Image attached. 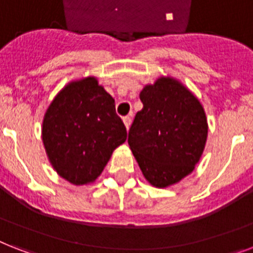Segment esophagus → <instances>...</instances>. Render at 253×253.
<instances>
[{
	"label": "esophagus",
	"mask_w": 253,
	"mask_h": 253,
	"mask_svg": "<svg viewBox=\"0 0 253 253\" xmlns=\"http://www.w3.org/2000/svg\"><path fill=\"white\" fill-rule=\"evenodd\" d=\"M131 122H132V120H131V117L127 116V117H125V118H123V123H125V126H126L127 130H128V128H130Z\"/></svg>",
	"instance_id": "obj_1"
}]
</instances>
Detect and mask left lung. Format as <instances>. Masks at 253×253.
Segmentation results:
<instances>
[{
	"mask_svg": "<svg viewBox=\"0 0 253 253\" xmlns=\"http://www.w3.org/2000/svg\"><path fill=\"white\" fill-rule=\"evenodd\" d=\"M140 100L128 145L145 179L165 188L195 169L208 136L207 117L194 93L173 78L145 85Z\"/></svg>",
	"mask_w": 253,
	"mask_h": 253,
	"instance_id": "left-lung-1",
	"label": "left lung"
}]
</instances>
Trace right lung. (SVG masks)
I'll use <instances>...</instances> for the list:
<instances>
[{"mask_svg": "<svg viewBox=\"0 0 253 253\" xmlns=\"http://www.w3.org/2000/svg\"><path fill=\"white\" fill-rule=\"evenodd\" d=\"M41 133L55 171L77 186L97 179L127 137L114 98L93 77L71 82L55 96Z\"/></svg>", "mask_w": 253, "mask_h": 253, "instance_id": "1", "label": "right lung"}]
</instances>
